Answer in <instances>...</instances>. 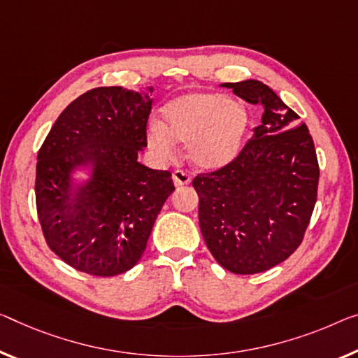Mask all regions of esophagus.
<instances>
[{
	"label": "esophagus",
	"mask_w": 358,
	"mask_h": 358,
	"mask_svg": "<svg viewBox=\"0 0 358 358\" xmlns=\"http://www.w3.org/2000/svg\"><path fill=\"white\" fill-rule=\"evenodd\" d=\"M173 182L176 187L187 185V184H190V176L185 171H182V169H176V171L173 173Z\"/></svg>",
	"instance_id": "esophagus-1"
}]
</instances>
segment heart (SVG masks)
I'll list each match as a JSON object with an SVG mask.
<instances>
[{"label": "heart", "instance_id": "heart-1", "mask_svg": "<svg viewBox=\"0 0 358 358\" xmlns=\"http://www.w3.org/2000/svg\"><path fill=\"white\" fill-rule=\"evenodd\" d=\"M248 110L219 92H189L162 108V123L150 131V145L163 157H173L176 142L189 148L196 168L221 169L241 150L248 131Z\"/></svg>", "mask_w": 358, "mask_h": 358}]
</instances>
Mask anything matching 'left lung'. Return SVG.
Instances as JSON below:
<instances>
[{
    "instance_id": "left-lung-1",
    "label": "left lung",
    "mask_w": 358,
    "mask_h": 358,
    "mask_svg": "<svg viewBox=\"0 0 358 358\" xmlns=\"http://www.w3.org/2000/svg\"><path fill=\"white\" fill-rule=\"evenodd\" d=\"M262 107V123L232 163L198 174V219L205 243L224 268L266 272L293 255L317 201L318 162L304 123L257 80L224 83Z\"/></svg>"
}]
</instances>
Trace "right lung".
I'll return each instance as SVG.
<instances>
[{
	"label": "right lung",
	"mask_w": 358,
	"mask_h": 358,
	"mask_svg": "<svg viewBox=\"0 0 358 358\" xmlns=\"http://www.w3.org/2000/svg\"><path fill=\"white\" fill-rule=\"evenodd\" d=\"M150 110L147 92L94 87L59 115L38 152L43 235L76 271L113 277L133 268L173 194L171 173L137 162L147 147ZM76 169H91L90 179L75 183Z\"/></svg>",
	"instance_id": "obj_1"
}]
</instances>
